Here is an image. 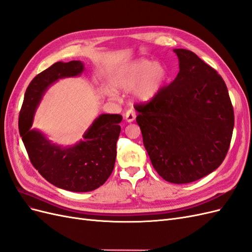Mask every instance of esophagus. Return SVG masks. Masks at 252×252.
Instances as JSON below:
<instances>
[{
  "label": "esophagus",
  "instance_id": "obj_1",
  "mask_svg": "<svg viewBox=\"0 0 252 252\" xmlns=\"http://www.w3.org/2000/svg\"><path fill=\"white\" fill-rule=\"evenodd\" d=\"M135 117H136L135 116V111L133 109H128L126 111V113H125L126 121L129 122V123H130V122H133L135 120Z\"/></svg>",
  "mask_w": 252,
  "mask_h": 252
}]
</instances>
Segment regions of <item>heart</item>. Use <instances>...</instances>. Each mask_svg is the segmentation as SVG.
Segmentation results:
<instances>
[{"label": "heart", "mask_w": 252, "mask_h": 252, "mask_svg": "<svg viewBox=\"0 0 252 252\" xmlns=\"http://www.w3.org/2000/svg\"><path fill=\"white\" fill-rule=\"evenodd\" d=\"M166 78L165 68L148 60H140L121 70L113 79V86L130 91L139 101L147 102L155 97L161 89ZM109 96H117L114 91H109Z\"/></svg>", "instance_id": "heart-1"}]
</instances>
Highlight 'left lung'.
I'll return each mask as SVG.
<instances>
[{
	"mask_svg": "<svg viewBox=\"0 0 252 252\" xmlns=\"http://www.w3.org/2000/svg\"><path fill=\"white\" fill-rule=\"evenodd\" d=\"M174 52L180 62L177 78L134 108L154 168L167 182L186 184L223 163L232 138L234 112L218 71L192 51Z\"/></svg>",
	"mask_w": 252,
	"mask_h": 252,
	"instance_id": "8db88e82",
	"label": "left lung"
}]
</instances>
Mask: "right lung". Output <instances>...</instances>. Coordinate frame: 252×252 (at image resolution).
I'll list each match as a JSON object with an SVG mask.
<instances>
[{
    "label": "right lung",
    "instance_id": "right-lung-1",
    "mask_svg": "<svg viewBox=\"0 0 252 252\" xmlns=\"http://www.w3.org/2000/svg\"><path fill=\"white\" fill-rule=\"evenodd\" d=\"M84 70L80 61L57 62L33 78L28 85L19 116V131L29 159L42 177L68 191L87 192L102 186L113 170L121 132L120 114H101L73 147L51 144L41 132L30 129L44 91L52 83L75 77Z\"/></svg>",
    "mask_w": 252,
    "mask_h": 252
}]
</instances>
